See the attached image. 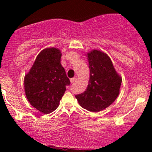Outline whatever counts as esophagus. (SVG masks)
<instances>
[{
    "instance_id": "esophagus-1",
    "label": "esophagus",
    "mask_w": 152,
    "mask_h": 152,
    "mask_svg": "<svg viewBox=\"0 0 152 152\" xmlns=\"http://www.w3.org/2000/svg\"><path fill=\"white\" fill-rule=\"evenodd\" d=\"M76 80H77V78H76V77H74V78H71V83H74V82L76 81Z\"/></svg>"
}]
</instances>
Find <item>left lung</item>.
Listing matches in <instances>:
<instances>
[{
	"label": "left lung",
	"mask_w": 152,
	"mask_h": 152,
	"mask_svg": "<svg viewBox=\"0 0 152 152\" xmlns=\"http://www.w3.org/2000/svg\"><path fill=\"white\" fill-rule=\"evenodd\" d=\"M90 79L86 90L76 95L83 109L97 112L106 109L116 100L119 94L121 78L106 53L94 50L88 53Z\"/></svg>",
	"instance_id": "1"
}]
</instances>
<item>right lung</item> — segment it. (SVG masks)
<instances>
[{
  "instance_id": "add662e5",
  "label": "right lung",
  "mask_w": 152,
  "mask_h": 152,
  "mask_svg": "<svg viewBox=\"0 0 152 152\" xmlns=\"http://www.w3.org/2000/svg\"><path fill=\"white\" fill-rule=\"evenodd\" d=\"M61 53L57 48L43 50L24 78L28 100L43 114L57 109L66 86L70 85V80L61 64Z\"/></svg>"
}]
</instances>
